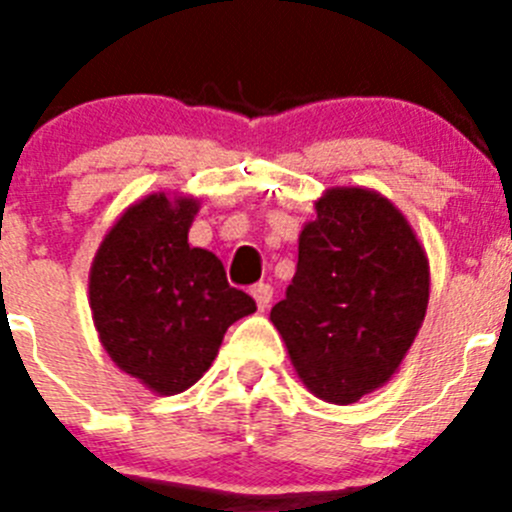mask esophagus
Wrapping results in <instances>:
<instances>
[{"label":"esophagus","instance_id":"esophagus-1","mask_svg":"<svg viewBox=\"0 0 512 512\" xmlns=\"http://www.w3.org/2000/svg\"><path fill=\"white\" fill-rule=\"evenodd\" d=\"M251 295H253V300H256V305H259V310H266L271 302V297H274V289H271L269 284H253Z\"/></svg>","mask_w":512,"mask_h":512}]
</instances>
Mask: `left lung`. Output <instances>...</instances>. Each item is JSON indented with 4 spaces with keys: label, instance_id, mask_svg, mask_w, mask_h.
Instances as JSON below:
<instances>
[{
    "label": "left lung",
    "instance_id": "left-lung-1",
    "mask_svg": "<svg viewBox=\"0 0 512 512\" xmlns=\"http://www.w3.org/2000/svg\"><path fill=\"white\" fill-rule=\"evenodd\" d=\"M428 292V253L408 217L369 187H330L302 225L295 279L269 320L307 390L351 405L400 372Z\"/></svg>",
    "mask_w": 512,
    "mask_h": 512
}]
</instances>
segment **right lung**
Returning a JSON list of instances; mask_svg holds the SVG:
<instances>
[{
	"mask_svg": "<svg viewBox=\"0 0 512 512\" xmlns=\"http://www.w3.org/2000/svg\"><path fill=\"white\" fill-rule=\"evenodd\" d=\"M197 212L192 194H146L104 233L89 269L99 343L161 397L189 390L215 361L225 330L256 312L215 253L189 246Z\"/></svg>",
	"mask_w": 512,
	"mask_h": 512,
	"instance_id": "obj_1",
	"label": "right lung"
}]
</instances>
